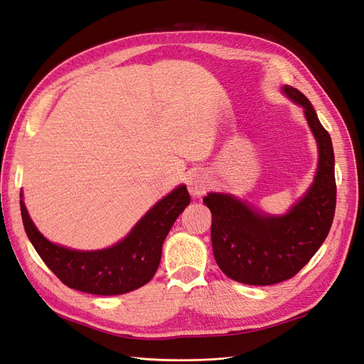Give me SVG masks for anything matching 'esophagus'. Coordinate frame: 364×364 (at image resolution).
Masks as SVG:
<instances>
[{"mask_svg": "<svg viewBox=\"0 0 364 364\" xmlns=\"http://www.w3.org/2000/svg\"><path fill=\"white\" fill-rule=\"evenodd\" d=\"M186 185H188V191L193 197H202L203 194H206V191L209 188L208 174L202 170H194V171L188 173Z\"/></svg>", "mask_w": 364, "mask_h": 364, "instance_id": "34e87169", "label": "esophagus"}]
</instances>
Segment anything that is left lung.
Returning a JSON list of instances; mask_svg holds the SVG:
<instances>
[{"label": "left lung", "mask_w": 364, "mask_h": 364, "mask_svg": "<svg viewBox=\"0 0 364 364\" xmlns=\"http://www.w3.org/2000/svg\"><path fill=\"white\" fill-rule=\"evenodd\" d=\"M284 94L304 107L318 147L314 181L302 199L284 215L255 211L230 194L209 193L214 258L222 272L237 282L272 285L293 278L325 241L336 213L334 150L331 136L318 121L310 100L285 85Z\"/></svg>", "instance_id": "1"}]
</instances>
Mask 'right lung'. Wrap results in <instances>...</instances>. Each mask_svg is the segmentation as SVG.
I'll list each match as a JSON object with an SVG mask.
<instances>
[{
  "mask_svg": "<svg viewBox=\"0 0 364 364\" xmlns=\"http://www.w3.org/2000/svg\"><path fill=\"white\" fill-rule=\"evenodd\" d=\"M190 202L186 186L181 185L153 206L124 240L112 247L90 252L73 250L48 241L33 225L23 200L21 215L33 247L67 287L114 296L136 290L155 277L164 240Z\"/></svg>",
  "mask_w": 364,
  "mask_h": 364,
  "instance_id": "obj_1",
  "label": "right lung"
}]
</instances>
